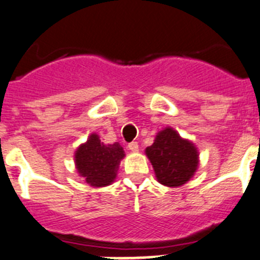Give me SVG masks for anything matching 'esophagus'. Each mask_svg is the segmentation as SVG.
Here are the masks:
<instances>
[{"mask_svg": "<svg viewBox=\"0 0 260 260\" xmlns=\"http://www.w3.org/2000/svg\"><path fill=\"white\" fill-rule=\"evenodd\" d=\"M138 148H140V146H138L137 142H131V143H128V150L132 151V152H137Z\"/></svg>", "mask_w": 260, "mask_h": 260, "instance_id": "34e87169", "label": "esophagus"}]
</instances>
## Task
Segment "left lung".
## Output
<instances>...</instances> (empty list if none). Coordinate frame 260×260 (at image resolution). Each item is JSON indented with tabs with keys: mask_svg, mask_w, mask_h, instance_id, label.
<instances>
[{
	"mask_svg": "<svg viewBox=\"0 0 260 260\" xmlns=\"http://www.w3.org/2000/svg\"><path fill=\"white\" fill-rule=\"evenodd\" d=\"M145 152L158 183L170 188L181 186L190 180L200 164V152L196 145L180 137L171 127L160 131Z\"/></svg>",
	"mask_w": 260,
	"mask_h": 260,
	"instance_id": "left-lung-1",
	"label": "left lung"
}]
</instances>
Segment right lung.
<instances>
[{
	"label": "right lung",
	"instance_id": "add662e5",
	"mask_svg": "<svg viewBox=\"0 0 260 260\" xmlns=\"http://www.w3.org/2000/svg\"><path fill=\"white\" fill-rule=\"evenodd\" d=\"M125 156L118 142L104 145L99 135L91 133L75 151V166L85 183L94 188L110 185L117 178L120 161Z\"/></svg>",
	"mask_w": 260,
	"mask_h": 260
}]
</instances>
